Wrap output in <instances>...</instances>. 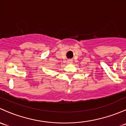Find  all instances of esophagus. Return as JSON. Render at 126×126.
<instances>
[{
    "label": "esophagus",
    "mask_w": 126,
    "mask_h": 126,
    "mask_svg": "<svg viewBox=\"0 0 126 126\" xmlns=\"http://www.w3.org/2000/svg\"><path fill=\"white\" fill-rule=\"evenodd\" d=\"M68 63H72V60H68Z\"/></svg>",
    "instance_id": "obj_1"
}]
</instances>
